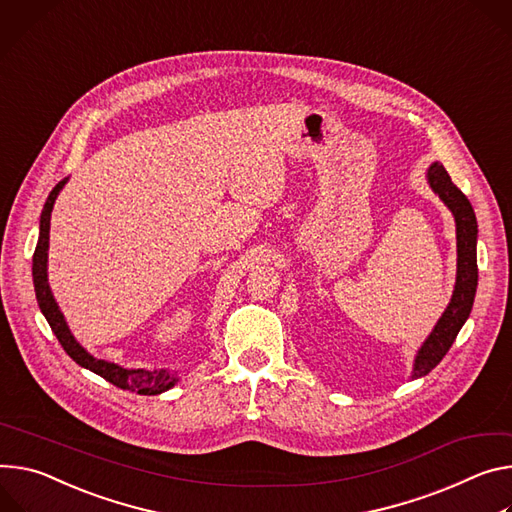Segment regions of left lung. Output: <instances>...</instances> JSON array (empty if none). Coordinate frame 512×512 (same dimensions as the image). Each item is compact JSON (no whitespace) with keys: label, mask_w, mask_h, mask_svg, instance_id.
Returning a JSON list of instances; mask_svg holds the SVG:
<instances>
[{"label":"left lung","mask_w":512,"mask_h":512,"mask_svg":"<svg viewBox=\"0 0 512 512\" xmlns=\"http://www.w3.org/2000/svg\"><path fill=\"white\" fill-rule=\"evenodd\" d=\"M429 188L441 198V202L449 208L455 220V239H457V273L455 288L451 300L437 320L433 331L418 347L412 363V380L427 376L429 371L445 357L449 347L453 345L457 333L466 324L478 288V222L470 200L461 194V190L451 181L449 173L441 163H433L427 169Z\"/></svg>","instance_id":"8db88e82"}]
</instances>
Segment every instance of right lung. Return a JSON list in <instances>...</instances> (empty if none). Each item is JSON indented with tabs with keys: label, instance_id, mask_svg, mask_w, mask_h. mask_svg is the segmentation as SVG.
Masks as SVG:
<instances>
[{
	"label": "right lung",
	"instance_id": "add662e5",
	"mask_svg": "<svg viewBox=\"0 0 512 512\" xmlns=\"http://www.w3.org/2000/svg\"><path fill=\"white\" fill-rule=\"evenodd\" d=\"M67 181H69V177H65L63 181H59L55 185L53 192L49 194V198H46L42 214H40L38 243H36V251H34V257H32V280H34V292H36L40 312L44 314L46 322L51 324L53 333L57 335V339L63 345V349L67 351V355L75 363H79L81 367L94 371V374L102 376L104 380H108L110 384H114L122 390H132V392L145 394V396H155V394L167 392L169 388H173L179 382L177 371H169V369H128V367H122L118 363L94 357L85 347H81L79 341L73 337L69 324L65 320V314L61 312V308H59V304L53 296V290L49 286L51 212H53L57 196L61 194V190L65 188Z\"/></svg>",
	"mask_w": 512,
	"mask_h": 512
}]
</instances>
